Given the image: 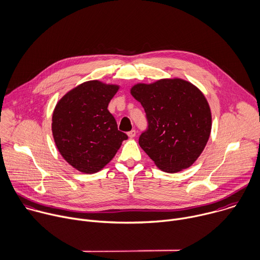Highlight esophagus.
<instances>
[{"label":"esophagus","instance_id":"1","mask_svg":"<svg viewBox=\"0 0 260 260\" xmlns=\"http://www.w3.org/2000/svg\"><path fill=\"white\" fill-rule=\"evenodd\" d=\"M127 134H128V136H129L130 138H133V137H135V135H136V130H135V129H132V130L129 131Z\"/></svg>","mask_w":260,"mask_h":260}]
</instances>
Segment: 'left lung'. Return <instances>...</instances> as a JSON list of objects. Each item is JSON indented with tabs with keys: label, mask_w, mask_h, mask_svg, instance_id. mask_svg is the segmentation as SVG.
Returning a JSON list of instances; mask_svg holds the SVG:
<instances>
[{
	"label": "left lung",
	"mask_w": 260,
	"mask_h": 260,
	"mask_svg": "<svg viewBox=\"0 0 260 260\" xmlns=\"http://www.w3.org/2000/svg\"><path fill=\"white\" fill-rule=\"evenodd\" d=\"M131 94L141 103L147 121L140 147L165 172L191 166L211 132V112L204 94L181 79L137 84Z\"/></svg>",
	"instance_id": "left-lung-1"
}]
</instances>
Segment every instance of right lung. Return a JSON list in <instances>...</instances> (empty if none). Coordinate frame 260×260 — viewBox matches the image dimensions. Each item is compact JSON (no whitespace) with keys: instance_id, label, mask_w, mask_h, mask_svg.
<instances>
[{"instance_id":"obj_1","label":"right lung","mask_w":260,"mask_h":260,"mask_svg":"<svg viewBox=\"0 0 260 260\" xmlns=\"http://www.w3.org/2000/svg\"><path fill=\"white\" fill-rule=\"evenodd\" d=\"M119 86L85 82L67 93L52 117V133L63 159L83 173H95L117 153L127 134L108 107Z\"/></svg>"}]
</instances>
